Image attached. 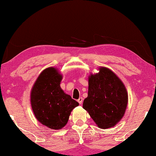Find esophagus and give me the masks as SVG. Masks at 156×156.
Returning a JSON list of instances; mask_svg holds the SVG:
<instances>
[{"instance_id": "1", "label": "esophagus", "mask_w": 156, "mask_h": 156, "mask_svg": "<svg viewBox=\"0 0 156 156\" xmlns=\"http://www.w3.org/2000/svg\"><path fill=\"white\" fill-rule=\"evenodd\" d=\"M83 97H80V98H79L78 99V102L80 104H81L83 103Z\"/></svg>"}]
</instances>
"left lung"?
Returning <instances> with one entry per match:
<instances>
[{"instance_id": "left-lung-1", "label": "left lung", "mask_w": 156, "mask_h": 156, "mask_svg": "<svg viewBox=\"0 0 156 156\" xmlns=\"http://www.w3.org/2000/svg\"><path fill=\"white\" fill-rule=\"evenodd\" d=\"M128 103V94L115 73L101 66L88 78L87 97L83 107L101 129L114 127L122 119Z\"/></svg>"}]
</instances>
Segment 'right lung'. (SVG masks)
I'll return each instance as SVG.
<instances>
[{"instance_id": "obj_1", "label": "right lung", "mask_w": 156, "mask_h": 156, "mask_svg": "<svg viewBox=\"0 0 156 156\" xmlns=\"http://www.w3.org/2000/svg\"><path fill=\"white\" fill-rule=\"evenodd\" d=\"M62 75L55 67L44 69L32 87L31 105L35 117L42 125L59 129L68 122L78 102L66 94L60 87Z\"/></svg>"}]
</instances>
